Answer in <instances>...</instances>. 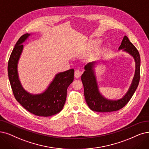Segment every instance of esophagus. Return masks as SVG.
Listing matches in <instances>:
<instances>
[{
    "label": "esophagus",
    "instance_id": "obj_1",
    "mask_svg": "<svg viewBox=\"0 0 149 149\" xmlns=\"http://www.w3.org/2000/svg\"><path fill=\"white\" fill-rule=\"evenodd\" d=\"M82 73L79 70H76L74 71V77L76 78H78L79 77L81 76Z\"/></svg>",
    "mask_w": 149,
    "mask_h": 149
}]
</instances>
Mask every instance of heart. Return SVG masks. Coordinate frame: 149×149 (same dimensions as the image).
Returning <instances> with one entry per match:
<instances>
[{"instance_id": "b5f03b06", "label": "heart", "mask_w": 149, "mask_h": 149, "mask_svg": "<svg viewBox=\"0 0 149 149\" xmlns=\"http://www.w3.org/2000/svg\"><path fill=\"white\" fill-rule=\"evenodd\" d=\"M99 43L100 41L98 40H90L87 42V46L88 48H93V47L97 46L98 44H99Z\"/></svg>"}]
</instances>
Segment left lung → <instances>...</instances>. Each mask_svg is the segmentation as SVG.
Returning a JSON list of instances; mask_svg holds the SVG:
<instances>
[{
	"label": "left lung",
	"mask_w": 149,
	"mask_h": 149,
	"mask_svg": "<svg viewBox=\"0 0 149 149\" xmlns=\"http://www.w3.org/2000/svg\"><path fill=\"white\" fill-rule=\"evenodd\" d=\"M118 49H123L133 56L136 63V70L132 84L128 92L124 96L118 100H110L104 98L98 90L97 81L94 72V67L96 63L92 62L87 63L84 67L85 71L81 76V81L84 86V97L86 103L90 109L99 112H110L122 109L132 98L140 79L139 53L136 47L130 42L128 38L125 36Z\"/></svg>",
	"instance_id": "left-lung-1"
}]
</instances>
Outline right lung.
<instances>
[{
	"label": "right lung",
	"instance_id": "add662e5",
	"mask_svg": "<svg viewBox=\"0 0 149 149\" xmlns=\"http://www.w3.org/2000/svg\"><path fill=\"white\" fill-rule=\"evenodd\" d=\"M31 35L26 33L17 41L8 63V78L16 100L27 111L41 117H49L61 112L67 98L68 86L74 79V70L57 74L46 90L40 94L29 93L22 87L17 74V63L25 40Z\"/></svg>",
	"mask_w": 149,
	"mask_h": 149
}]
</instances>
